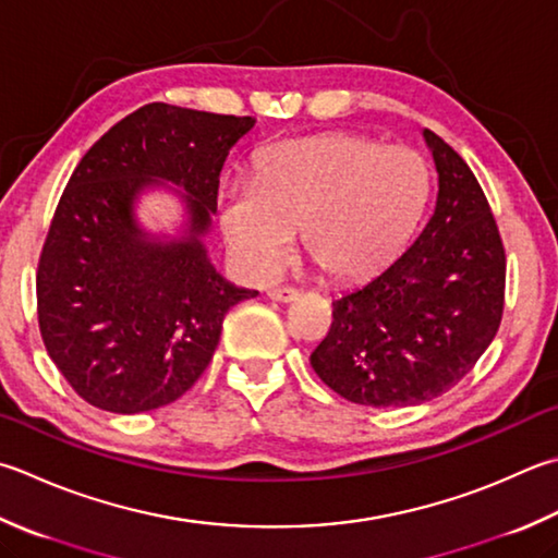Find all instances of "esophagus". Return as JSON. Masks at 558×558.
Wrapping results in <instances>:
<instances>
[{
  "mask_svg": "<svg viewBox=\"0 0 558 558\" xmlns=\"http://www.w3.org/2000/svg\"><path fill=\"white\" fill-rule=\"evenodd\" d=\"M298 294L300 292L294 288H270L268 290V298L276 302H292V300H298Z\"/></svg>",
  "mask_w": 558,
  "mask_h": 558,
  "instance_id": "esophagus-1",
  "label": "esophagus"
}]
</instances>
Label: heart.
<instances>
[{
    "mask_svg": "<svg viewBox=\"0 0 558 558\" xmlns=\"http://www.w3.org/2000/svg\"><path fill=\"white\" fill-rule=\"evenodd\" d=\"M430 195L421 151L355 133L286 140L256 161L254 181L220 195L222 229L236 264L256 278L276 272L302 232L324 278L375 276L416 232Z\"/></svg>",
    "mask_w": 558,
    "mask_h": 558,
    "instance_id": "heart-1",
    "label": "heart"
}]
</instances>
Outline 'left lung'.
<instances>
[{"instance_id":"8db88e82","label":"left lung","mask_w":558,"mask_h":558,"mask_svg":"<svg viewBox=\"0 0 558 558\" xmlns=\"http://www.w3.org/2000/svg\"><path fill=\"white\" fill-rule=\"evenodd\" d=\"M438 201L416 242L367 286L333 300V322L310 363L360 407H413L452 389L504 319L506 248L472 169L423 130Z\"/></svg>"}]
</instances>
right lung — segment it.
<instances>
[{"instance_id": "right-lung-1", "label": "right lung", "mask_w": 558, "mask_h": 558, "mask_svg": "<svg viewBox=\"0 0 558 558\" xmlns=\"http://www.w3.org/2000/svg\"><path fill=\"white\" fill-rule=\"evenodd\" d=\"M248 116L147 104L94 142L54 207L36 272L38 326L68 385L111 413L183 397L220 343L225 314L256 290L229 286L201 234L217 210L220 171ZM155 178L190 193L183 243H145L134 195Z\"/></svg>"}]
</instances>
